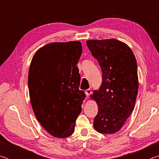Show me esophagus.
<instances>
[{
    "instance_id": "1",
    "label": "esophagus",
    "mask_w": 159,
    "mask_h": 159,
    "mask_svg": "<svg viewBox=\"0 0 159 159\" xmlns=\"http://www.w3.org/2000/svg\"><path fill=\"white\" fill-rule=\"evenodd\" d=\"M85 95H86V96L87 97H88L89 96L91 93H92V90H91L90 88L89 89H87V90H85Z\"/></svg>"
}]
</instances>
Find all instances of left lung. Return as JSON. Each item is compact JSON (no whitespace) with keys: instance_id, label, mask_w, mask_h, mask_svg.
Listing matches in <instances>:
<instances>
[{"instance_id":"obj_1","label":"left lung","mask_w":159,"mask_h":159,"mask_svg":"<svg viewBox=\"0 0 159 159\" xmlns=\"http://www.w3.org/2000/svg\"><path fill=\"white\" fill-rule=\"evenodd\" d=\"M86 44L102 71V86L93 96L98 106L94 128L102 134L115 133L134 107L139 86L136 59L118 40H90Z\"/></svg>"}]
</instances>
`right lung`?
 <instances>
[{"mask_svg": "<svg viewBox=\"0 0 159 159\" xmlns=\"http://www.w3.org/2000/svg\"><path fill=\"white\" fill-rule=\"evenodd\" d=\"M81 43H52L37 50L29 71L28 85L34 114L41 125L55 138L74 132L81 104L85 98L79 90L77 64Z\"/></svg>", "mask_w": 159, "mask_h": 159, "instance_id": "add662e5", "label": "right lung"}]
</instances>
